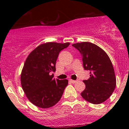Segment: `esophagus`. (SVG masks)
<instances>
[{
  "instance_id": "34e87169",
  "label": "esophagus",
  "mask_w": 129,
  "mask_h": 129,
  "mask_svg": "<svg viewBox=\"0 0 129 129\" xmlns=\"http://www.w3.org/2000/svg\"><path fill=\"white\" fill-rule=\"evenodd\" d=\"M69 82H71V83H72V84H74V83H75L76 82V80H72V79H69Z\"/></svg>"
}]
</instances>
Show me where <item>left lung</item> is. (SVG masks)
I'll return each mask as SVG.
<instances>
[{"label":"left lung","instance_id":"1","mask_svg":"<svg viewBox=\"0 0 129 129\" xmlns=\"http://www.w3.org/2000/svg\"><path fill=\"white\" fill-rule=\"evenodd\" d=\"M82 56L83 66L90 71V78L83 82L81 96L90 103L99 104L110 97L116 86V78L110 58L103 49L89 42L72 44Z\"/></svg>","mask_w":129,"mask_h":129}]
</instances>
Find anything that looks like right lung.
I'll list each match as a JSON object with an SVG mask.
<instances>
[{
  "label": "right lung",
  "instance_id": "add662e5",
  "mask_svg": "<svg viewBox=\"0 0 129 129\" xmlns=\"http://www.w3.org/2000/svg\"><path fill=\"white\" fill-rule=\"evenodd\" d=\"M69 42H47L32 50L25 62L21 85L28 101L38 107L47 109L55 105L62 97L68 80L54 79L55 63L59 52Z\"/></svg>",
  "mask_w": 129,
  "mask_h": 129
}]
</instances>
